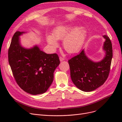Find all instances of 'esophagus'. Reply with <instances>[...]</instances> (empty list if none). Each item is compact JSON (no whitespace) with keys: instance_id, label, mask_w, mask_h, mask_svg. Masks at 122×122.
<instances>
[{"instance_id":"esophagus-1","label":"esophagus","mask_w":122,"mask_h":122,"mask_svg":"<svg viewBox=\"0 0 122 122\" xmlns=\"http://www.w3.org/2000/svg\"><path fill=\"white\" fill-rule=\"evenodd\" d=\"M60 61H64V60H65V59H64V58L62 57L61 56H60Z\"/></svg>"}]
</instances>
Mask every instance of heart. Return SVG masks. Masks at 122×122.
<instances>
[{"label": "heart", "instance_id": "heart-1", "mask_svg": "<svg viewBox=\"0 0 122 122\" xmlns=\"http://www.w3.org/2000/svg\"><path fill=\"white\" fill-rule=\"evenodd\" d=\"M87 31L83 27H75L70 25H61L55 27L52 34L47 36V42L53 48L58 46L57 40L62 39V46L70 54L76 53L81 49L86 41Z\"/></svg>", "mask_w": 122, "mask_h": 122}]
</instances>
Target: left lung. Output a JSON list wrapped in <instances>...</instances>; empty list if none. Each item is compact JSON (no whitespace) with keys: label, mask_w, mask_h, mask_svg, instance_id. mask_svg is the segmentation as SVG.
Masks as SVG:
<instances>
[{"label":"left lung","mask_w":122,"mask_h":122,"mask_svg":"<svg viewBox=\"0 0 122 122\" xmlns=\"http://www.w3.org/2000/svg\"><path fill=\"white\" fill-rule=\"evenodd\" d=\"M103 49L105 56L99 62H94L88 58L83 49L81 52L68 61L70 75L73 83L79 90L91 92L104 84L107 79L112 58V44L106 35Z\"/></svg>","instance_id":"1"}]
</instances>
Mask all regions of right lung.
I'll return each instance as SVG.
<instances>
[{
  "label": "right lung",
  "mask_w": 122,
  "mask_h": 122,
  "mask_svg": "<svg viewBox=\"0 0 122 122\" xmlns=\"http://www.w3.org/2000/svg\"><path fill=\"white\" fill-rule=\"evenodd\" d=\"M24 33L14 34L8 51L9 62L15 79L22 89L31 95L41 94L52 84L60 59L57 54H47L36 45L30 49L22 47L19 36Z\"/></svg>",
  "instance_id": "1"
}]
</instances>
